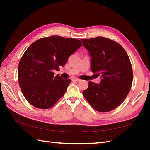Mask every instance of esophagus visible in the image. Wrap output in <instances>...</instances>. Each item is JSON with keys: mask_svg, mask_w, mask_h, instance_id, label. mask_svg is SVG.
<instances>
[{"mask_svg": "<svg viewBox=\"0 0 150 150\" xmlns=\"http://www.w3.org/2000/svg\"><path fill=\"white\" fill-rule=\"evenodd\" d=\"M71 80L73 81H77V82H78V81H80L81 79H78V78H73Z\"/></svg>", "mask_w": 150, "mask_h": 150, "instance_id": "esophagus-1", "label": "esophagus"}]
</instances>
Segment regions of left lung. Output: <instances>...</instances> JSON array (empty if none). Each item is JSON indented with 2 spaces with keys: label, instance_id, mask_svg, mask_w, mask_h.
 <instances>
[{
  "label": "left lung",
  "instance_id": "8db88e82",
  "mask_svg": "<svg viewBox=\"0 0 150 150\" xmlns=\"http://www.w3.org/2000/svg\"><path fill=\"white\" fill-rule=\"evenodd\" d=\"M91 56V69L102 80L99 84L88 82L82 93L95 110L109 112L123 103L131 90L133 70L123 47L103 37L82 39Z\"/></svg>",
  "mask_w": 150,
  "mask_h": 150
}]
</instances>
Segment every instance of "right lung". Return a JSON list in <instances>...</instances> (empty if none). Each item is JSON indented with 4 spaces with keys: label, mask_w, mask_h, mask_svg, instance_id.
<instances>
[{
    "label": "right lung",
    "mask_w": 150,
    "mask_h": 150,
    "mask_svg": "<svg viewBox=\"0 0 150 150\" xmlns=\"http://www.w3.org/2000/svg\"><path fill=\"white\" fill-rule=\"evenodd\" d=\"M82 46L79 39L53 35L41 38L28 47L18 69L19 86L28 103L48 109L63 96L71 81L54 76L53 71H59Z\"/></svg>",
    "instance_id": "1"
}]
</instances>
